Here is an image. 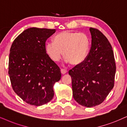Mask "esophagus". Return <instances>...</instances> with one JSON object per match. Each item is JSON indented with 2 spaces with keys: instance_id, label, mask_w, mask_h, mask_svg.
I'll return each mask as SVG.
<instances>
[{
  "instance_id": "34e87169",
  "label": "esophagus",
  "mask_w": 127,
  "mask_h": 127,
  "mask_svg": "<svg viewBox=\"0 0 127 127\" xmlns=\"http://www.w3.org/2000/svg\"><path fill=\"white\" fill-rule=\"evenodd\" d=\"M67 71L66 70H65V69H61V73H62V74H65V73H67Z\"/></svg>"
}]
</instances>
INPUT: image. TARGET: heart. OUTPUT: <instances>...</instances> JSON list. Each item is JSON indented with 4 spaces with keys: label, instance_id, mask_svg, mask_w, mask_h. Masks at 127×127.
<instances>
[{
    "label": "heart",
    "instance_id": "b5f03b06",
    "mask_svg": "<svg viewBox=\"0 0 127 127\" xmlns=\"http://www.w3.org/2000/svg\"><path fill=\"white\" fill-rule=\"evenodd\" d=\"M89 40L84 33L62 32L54 37L53 41L46 45L48 55L54 62H58L63 56L67 62L73 65L82 63L87 57Z\"/></svg>",
    "mask_w": 127,
    "mask_h": 127
}]
</instances>
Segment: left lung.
<instances>
[{
  "instance_id": "left-lung-1",
  "label": "left lung",
  "mask_w": 127,
  "mask_h": 127,
  "mask_svg": "<svg viewBox=\"0 0 127 127\" xmlns=\"http://www.w3.org/2000/svg\"><path fill=\"white\" fill-rule=\"evenodd\" d=\"M91 47L82 63L69 70L74 99L93 107L101 104L114 86L116 65L111 45L97 29L90 28Z\"/></svg>"
}]
</instances>
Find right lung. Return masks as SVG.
Instances as JSON below:
<instances>
[{"label":"right lung","mask_w":127,"mask_h":127,"mask_svg":"<svg viewBox=\"0 0 127 127\" xmlns=\"http://www.w3.org/2000/svg\"><path fill=\"white\" fill-rule=\"evenodd\" d=\"M56 29L31 28L14 39L10 47L9 73L14 92L29 104L40 106L54 97L53 86L60 69L46 50L47 39Z\"/></svg>","instance_id":"1"}]
</instances>
